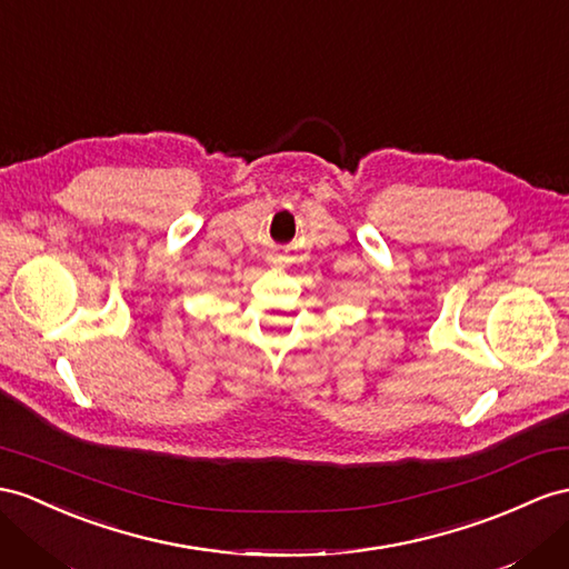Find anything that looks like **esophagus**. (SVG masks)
<instances>
[{"label":"esophagus","mask_w":569,"mask_h":569,"mask_svg":"<svg viewBox=\"0 0 569 569\" xmlns=\"http://www.w3.org/2000/svg\"><path fill=\"white\" fill-rule=\"evenodd\" d=\"M273 264H279V259H273Z\"/></svg>","instance_id":"obj_1"}]
</instances>
